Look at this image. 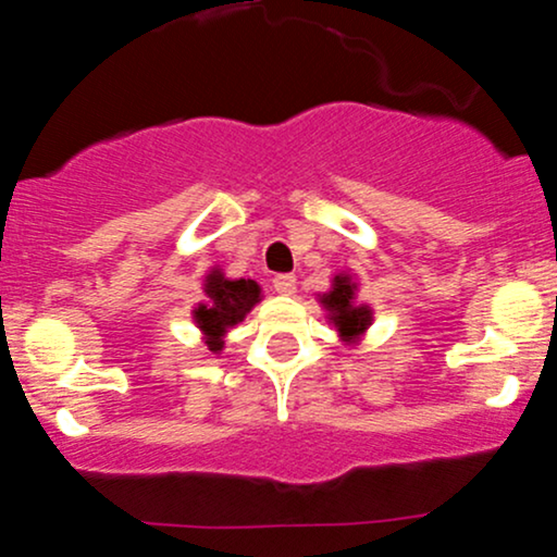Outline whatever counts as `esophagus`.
I'll use <instances>...</instances> for the list:
<instances>
[{
    "label": "esophagus",
    "mask_w": 557,
    "mask_h": 557,
    "mask_svg": "<svg viewBox=\"0 0 557 557\" xmlns=\"http://www.w3.org/2000/svg\"><path fill=\"white\" fill-rule=\"evenodd\" d=\"M272 285L274 290L283 293V296H293V293H296V274H274Z\"/></svg>",
    "instance_id": "esophagus-1"
}]
</instances>
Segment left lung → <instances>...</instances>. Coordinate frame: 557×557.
<instances>
[{
	"instance_id": "8db88e82",
	"label": "left lung",
	"mask_w": 557,
	"mask_h": 557,
	"mask_svg": "<svg viewBox=\"0 0 557 557\" xmlns=\"http://www.w3.org/2000/svg\"><path fill=\"white\" fill-rule=\"evenodd\" d=\"M335 288L322 298V304L333 311V320L338 325L341 335L351 338V335H359L364 327L370 325V309L368 307H354V285L348 283V277H335Z\"/></svg>"
}]
</instances>
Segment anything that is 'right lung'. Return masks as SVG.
<instances>
[{"mask_svg":"<svg viewBox=\"0 0 557 557\" xmlns=\"http://www.w3.org/2000/svg\"><path fill=\"white\" fill-rule=\"evenodd\" d=\"M206 296L211 304L195 309V320H198L200 330L209 335L211 351L222 348V335L227 327L237 325L243 317L248 314L250 307L259 301V285L253 280H224L222 274L213 272L206 280Z\"/></svg>","mask_w":557,"mask_h":557,"instance_id":"right-lung-1","label":"right lung"}]
</instances>
